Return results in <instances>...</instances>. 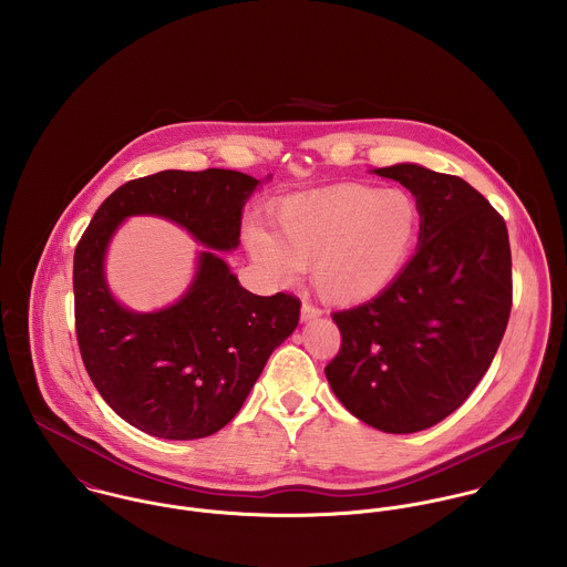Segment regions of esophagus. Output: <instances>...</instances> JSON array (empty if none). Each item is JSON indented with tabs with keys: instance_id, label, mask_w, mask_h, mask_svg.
Returning a JSON list of instances; mask_svg holds the SVG:
<instances>
[{
	"instance_id": "obj_1",
	"label": "esophagus",
	"mask_w": 567,
	"mask_h": 567,
	"mask_svg": "<svg viewBox=\"0 0 567 567\" xmlns=\"http://www.w3.org/2000/svg\"><path fill=\"white\" fill-rule=\"evenodd\" d=\"M321 315H323V310H321L319 306L310 303V301H306V303L301 306V319H303V321H312V319H319Z\"/></svg>"
}]
</instances>
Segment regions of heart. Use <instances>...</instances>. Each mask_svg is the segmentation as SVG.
I'll return each instance as SVG.
<instances>
[{
	"label": "heart",
	"instance_id": "1",
	"mask_svg": "<svg viewBox=\"0 0 567 567\" xmlns=\"http://www.w3.org/2000/svg\"><path fill=\"white\" fill-rule=\"evenodd\" d=\"M419 223L410 192L347 183L286 198L275 209V236L248 227L246 246L275 279L312 268L324 301L353 306L380 295L402 272Z\"/></svg>",
	"mask_w": 567,
	"mask_h": 567
}]
</instances>
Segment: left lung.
<instances>
[{"instance_id": "obj_1", "label": "left lung", "mask_w": 567, "mask_h": 567, "mask_svg": "<svg viewBox=\"0 0 567 567\" xmlns=\"http://www.w3.org/2000/svg\"><path fill=\"white\" fill-rule=\"evenodd\" d=\"M419 203V248L371 301L331 315L340 349L327 382L360 421L391 434L425 430L483 380L513 306L504 218L454 174L380 167Z\"/></svg>"}]
</instances>
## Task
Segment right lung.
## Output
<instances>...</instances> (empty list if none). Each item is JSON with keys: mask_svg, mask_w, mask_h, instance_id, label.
<instances>
[{"mask_svg": "<svg viewBox=\"0 0 567 567\" xmlns=\"http://www.w3.org/2000/svg\"><path fill=\"white\" fill-rule=\"evenodd\" d=\"M257 183L220 167L133 178L97 207L76 244L74 317L84 369L102 400L142 432L189 441L225 427L272 349L295 331L301 301L288 292L244 290L216 250H207L176 306L135 315L106 288V244L126 216L155 214L209 248L231 250Z\"/></svg>", "mask_w": 567, "mask_h": 567, "instance_id": "1", "label": "right lung"}]
</instances>
